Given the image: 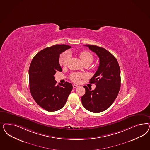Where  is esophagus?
<instances>
[{"mask_svg": "<svg viewBox=\"0 0 150 150\" xmlns=\"http://www.w3.org/2000/svg\"><path fill=\"white\" fill-rule=\"evenodd\" d=\"M78 87V86L76 85V84H73V88H77V87Z\"/></svg>", "mask_w": 150, "mask_h": 150, "instance_id": "obj_1", "label": "esophagus"}]
</instances>
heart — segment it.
Instances as JSON below:
<instances>
[{
	"instance_id": "obj_1",
	"label": "heart",
	"mask_w": 150,
	"mask_h": 150,
	"mask_svg": "<svg viewBox=\"0 0 150 150\" xmlns=\"http://www.w3.org/2000/svg\"><path fill=\"white\" fill-rule=\"evenodd\" d=\"M79 57L84 64L92 63L93 61V56L92 53L87 51H82L79 53ZM70 58V54L68 52L62 53L59 58V63L62 66H66ZM84 77V74L78 73H73L71 76V79L74 82H78L82 78Z\"/></svg>"
}]
</instances>
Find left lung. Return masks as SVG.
I'll return each instance as SVG.
<instances>
[{
	"label": "left lung",
	"mask_w": 150,
	"mask_h": 150,
	"mask_svg": "<svg viewBox=\"0 0 150 150\" xmlns=\"http://www.w3.org/2000/svg\"><path fill=\"white\" fill-rule=\"evenodd\" d=\"M99 58V66L89 83L95 84L94 90L84 86L85 94L81 100L88 111L100 112L111 106L121 86L120 69L116 58L106 49L96 45H85Z\"/></svg>",
	"instance_id": "8db88e82"
}]
</instances>
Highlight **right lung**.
<instances>
[{
    "label": "right lung",
    "mask_w": 150,
    "mask_h": 150,
    "mask_svg": "<svg viewBox=\"0 0 150 150\" xmlns=\"http://www.w3.org/2000/svg\"><path fill=\"white\" fill-rule=\"evenodd\" d=\"M71 47L56 45L40 51L34 57L29 67V86L31 96L39 106L48 111L62 108L72 91V85L66 82L57 85L54 74L62 72L59 55Z\"/></svg>",
    "instance_id": "right-lung-1"
}]
</instances>
